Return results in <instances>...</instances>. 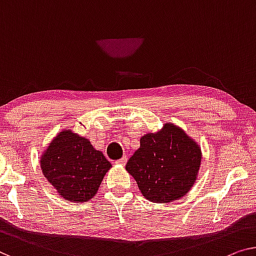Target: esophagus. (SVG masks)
<instances>
[{
  "label": "esophagus",
  "instance_id": "34e87169",
  "mask_svg": "<svg viewBox=\"0 0 256 256\" xmlns=\"http://www.w3.org/2000/svg\"><path fill=\"white\" fill-rule=\"evenodd\" d=\"M126 162H128V158H126V156H123V158H122L120 160H118V161L116 162V164L125 166V164H126Z\"/></svg>",
  "mask_w": 256,
  "mask_h": 256
}]
</instances>
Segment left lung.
<instances>
[{
  "instance_id": "obj_1",
  "label": "left lung",
  "mask_w": 256,
  "mask_h": 256,
  "mask_svg": "<svg viewBox=\"0 0 256 256\" xmlns=\"http://www.w3.org/2000/svg\"><path fill=\"white\" fill-rule=\"evenodd\" d=\"M196 141L172 123L140 139L139 150L126 163L142 196L158 204L172 202L193 188L201 164Z\"/></svg>"
}]
</instances>
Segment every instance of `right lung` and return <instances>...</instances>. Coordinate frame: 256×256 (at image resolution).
Returning a JSON list of instances; mask_svg holds the SVG:
<instances>
[{
  "label": "right lung",
  "mask_w": 256,
  "mask_h": 256,
  "mask_svg": "<svg viewBox=\"0 0 256 256\" xmlns=\"http://www.w3.org/2000/svg\"><path fill=\"white\" fill-rule=\"evenodd\" d=\"M40 166L60 196L70 202H87L96 194L112 163L88 139L63 130L42 152Z\"/></svg>",
  "instance_id": "add662e5"
}]
</instances>
